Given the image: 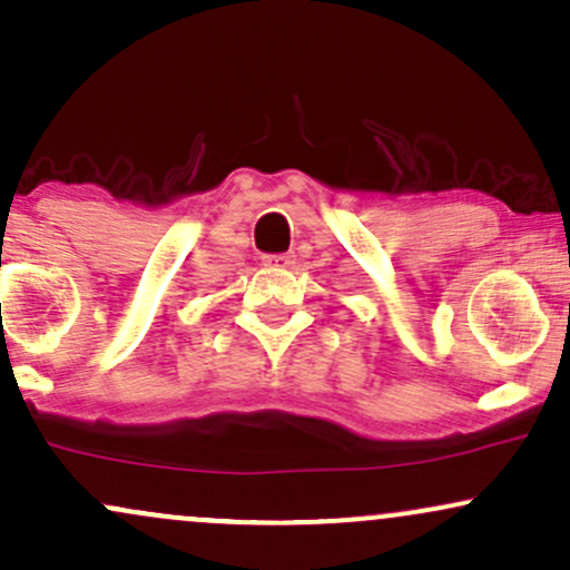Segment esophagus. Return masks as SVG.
<instances>
[{"instance_id":"1","label":"esophagus","mask_w":570,"mask_h":570,"mask_svg":"<svg viewBox=\"0 0 570 570\" xmlns=\"http://www.w3.org/2000/svg\"><path fill=\"white\" fill-rule=\"evenodd\" d=\"M263 263L267 267H276V271H284V267H289L294 263L292 254H265Z\"/></svg>"}]
</instances>
